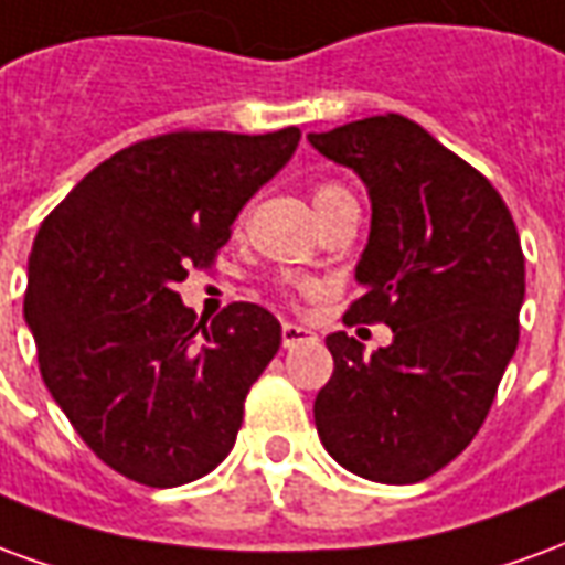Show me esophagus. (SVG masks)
Instances as JSON below:
<instances>
[{
  "mask_svg": "<svg viewBox=\"0 0 565 565\" xmlns=\"http://www.w3.org/2000/svg\"><path fill=\"white\" fill-rule=\"evenodd\" d=\"M315 339H318V335L308 330V327H299V323H284V327H281L284 348H296V344L315 342Z\"/></svg>",
  "mask_w": 565,
  "mask_h": 565,
  "instance_id": "obj_1",
  "label": "esophagus"
}]
</instances>
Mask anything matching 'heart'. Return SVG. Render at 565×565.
Listing matches in <instances>:
<instances>
[{"label": "heart", "mask_w": 565, "mask_h": 565, "mask_svg": "<svg viewBox=\"0 0 565 565\" xmlns=\"http://www.w3.org/2000/svg\"><path fill=\"white\" fill-rule=\"evenodd\" d=\"M342 196H351V193H348L344 186L320 184L318 190H315V205H318V211H323L327 205H330V202H335V199H342ZM294 290H302V294H306V290H315V284H311V281H296Z\"/></svg>", "instance_id": "heart-1"}]
</instances>
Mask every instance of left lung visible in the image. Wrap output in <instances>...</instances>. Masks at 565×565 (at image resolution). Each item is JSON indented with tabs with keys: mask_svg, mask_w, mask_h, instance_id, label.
<instances>
[{
	"mask_svg": "<svg viewBox=\"0 0 565 565\" xmlns=\"http://www.w3.org/2000/svg\"><path fill=\"white\" fill-rule=\"evenodd\" d=\"M360 174L372 230L348 318L387 323L375 354L327 335L332 379L315 399L323 448L379 484H417L484 424L521 335L523 250L497 186L403 115L311 132Z\"/></svg>",
	"mask_w": 565,
	"mask_h": 565,
	"instance_id": "1",
	"label": "left lung"
}]
</instances>
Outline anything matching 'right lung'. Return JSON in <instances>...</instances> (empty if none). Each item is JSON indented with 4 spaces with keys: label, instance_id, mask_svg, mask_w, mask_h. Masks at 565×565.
<instances>
[{
    "label": "right lung",
    "instance_id": "obj_1",
    "mask_svg": "<svg viewBox=\"0 0 565 565\" xmlns=\"http://www.w3.org/2000/svg\"><path fill=\"white\" fill-rule=\"evenodd\" d=\"M299 136L184 129L136 141L35 233L23 318L42 379L87 448L129 481L186 484L233 450L281 323L254 302L196 323L174 287L214 263Z\"/></svg>",
    "mask_w": 565,
    "mask_h": 565
}]
</instances>
